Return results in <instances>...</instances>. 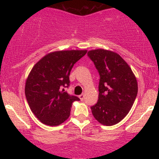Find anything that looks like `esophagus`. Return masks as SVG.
Wrapping results in <instances>:
<instances>
[{"mask_svg": "<svg viewBox=\"0 0 159 159\" xmlns=\"http://www.w3.org/2000/svg\"><path fill=\"white\" fill-rule=\"evenodd\" d=\"M79 98L81 100V101H82V100H84V94H81V95H80Z\"/></svg>", "mask_w": 159, "mask_h": 159, "instance_id": "esophagus-1", "label": "esophagus"}]
</instances>
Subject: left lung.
I'll use <instances>...</instances> for the list:
<instances>
[{
	"mask_svg": "<svg viewBox=\"0 0 159 159\" xmlns=\"http://www.w3.org/2000/svg\"><path fill=\"white\" fill-rule=\"evenodd\" d=\"M100 75L97 103L90 107L98 123L114 125L120 123L132 108L138 94L135 76L119 54L105 49L89 51Z\"/></svg>",
	"mask_w": 159,
	"mask_h": 159,
	"instance_id": "8db88e82",
	"label": "left lung"
}]
</instances>
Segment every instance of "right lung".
Instances as JSON below:
<instances>
[{"instance_id":"right-lung-1","label":"right lung","mask_w":159,"mask_h":159,"mask_svg":"<svg viewBox=\"0 0 159 159\" xmlns=\"http://www.w3.org/2000/svg\"><path fill=\"white\" fill-rule=\"evenodd\" d=\"M87 50L49 53L30 71L25 84V96L30 110L41 123L55 126L69 118L72 104L80 98L65 91L75 63Z\"/></svg>"}]
</instances>
